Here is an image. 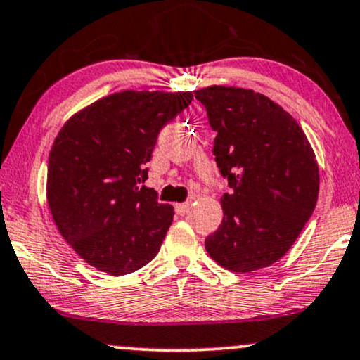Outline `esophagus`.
Listing matches in <instances>:
<instances>
[{
	"mask_svg": "<svg viewBox=\"0 0 360 360\" xmlns=\"http://www.w3.org/2000/svg\"><path fill=\"white\" fill-rule=\"evenodd\" d=\"M177 214H186L191 209V202H179L174 206Z\"/></svg>",
	"mask_w": 360,
	"mask_h": 360,
	"instance_id": "34e87169",
	"label": "esophagus"
}]
</instances>
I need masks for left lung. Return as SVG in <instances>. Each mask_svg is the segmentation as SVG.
Returning <instances> with one entry per match:
<instances>
[{"mask_svg":"<svg viewBox=\"0 0 360 360\" xmlns=\"http://www.w3.org/2000/svg\"><path fill=\"white\" fill-rule=\"evenodd\" d=\"M217 136L212 153L229 194L206 251L245 274L279 261L312 216L319 166L307 136L279 104L252 89L209 86L194 91Z\"/></svg>","mask_w":360,"mask_h":360,"instance_id":"8db88e82","label":"left lung"}]
</instances>
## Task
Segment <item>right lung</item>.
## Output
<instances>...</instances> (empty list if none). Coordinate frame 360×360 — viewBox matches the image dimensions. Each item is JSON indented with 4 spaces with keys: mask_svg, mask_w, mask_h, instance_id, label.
<instances>
[{
    "mask_svg": "<svg viewBox=\"0 0 360 360\" xmlns=\"http://www.w3.org/2000/svg\"><path fill=\"white\" fill-rule=\"evenodd\" d=\"M191 101V91H121L72 115L54 139L49 211L59 234L98 271L131 274L159 252L174 209L139 184L159 131Z\"/></svg>",
    "mask_w": 360,
    "mask_h": 360,
    "instance_id": "obj_1",
    "label": "right lung"
}]
</instances>
